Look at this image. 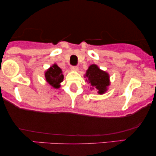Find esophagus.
<instances>
[{
	"instance_id": "obj_1",
	"label": "esophagus",
	"mask_w": 156,
	"mask_h": 156,
	"mask_svg": "<svg viewBox=\"0 0 156 156\" xmlns=\"http://www.w3.org/2000/svg\"><path fill=\"white\" fill-rule=\"evenodd\" d=\"M71 69L73 71H78V67H77V66H73L72 67H71Z\"/></svg>"
}]
</instances>
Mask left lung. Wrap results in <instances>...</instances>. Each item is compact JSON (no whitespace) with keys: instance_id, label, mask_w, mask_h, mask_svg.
Instances as JSON below:
<instances>
[{"instance_id":"obj_1","label":"left lung","mask_w":156,"mask_h":156,"mask_svg":"<svg viewBox=\"0 0 156 156\" xmlns=\"http://www.w3.org/2000/svg\"><path fill=\"white\" fill-rule=\"evenodd\" d=\"M84 78L90 83V89L97 90L100 94H104L110 85L108 73L101 70L96 64L89 66Z\"/></svg>"}]
</instances>
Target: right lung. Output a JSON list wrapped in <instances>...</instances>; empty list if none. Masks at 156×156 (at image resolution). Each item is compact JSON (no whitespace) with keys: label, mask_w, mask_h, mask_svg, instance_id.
<instances>
[{"label":"right lung","mask_w":156,"mask_h":156,"mask_svg":"<svg viewBox=\"0 0 156 156\" xmlns=\"http://www.w3.org/2000/svg\"><path fill=\"white\" fill-rule=\"evenodd\" d=\"M46 81L54 89H58L61 87L60 83L63 81L64 75L61 68L56 64H53L49 69L44 73Z\"/></svg>","instance_id":"obj_1"}]
</instances>
